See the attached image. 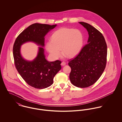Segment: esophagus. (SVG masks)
<instances>
[{"instance_id":"34e87169","label":"esophagus","mask_w":122,"mask_h":122,"mask_svg":"<svg viewBox=\"0 0 122 122\" xmlns=\"http://www.w3.org/2000/svg\"><path fill=\"white\" fill-rule=\"evenodd\" d=\"M66 63L65 62H62L61 63V65L62 66H65L66 65Z\"/></svg>"}]
</instances>
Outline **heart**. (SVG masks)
I'll return each instance as SVG.
<instances>
[{
  "label": "heart",
  "instance_id": "heart-1",
  "mask_svg": "<svg viewBox=\"0 0 122 122\" xmlns=\"http://www.w3.org/2000/svg\"><path fill=\"white\" fill-rule=\"evenodd\" d=\"M84 44V36L78 30L61 28L55 31L51 36V40L46 44V48L54 59L61 55V49L64 56L72 58L81 50Z\"/></svg>",
  "mask_w": 122,
  "mask_h": 122
}]
</instances>
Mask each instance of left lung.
Masks as SVG:
<instances>
[{
	"label": "left lung",
	"mask_w": 122,
	"mask_h": 122,
	"mask_svg": "<svg viewBox=\"0 0 122 122\" xmlns=\"http://www.w3.org/2000/svg\"><path fill=\"white\" fill-rule=\"evenodd\" d=\"M78 22L88 31V44L69 62L71 69L70 79L74 86L86 88L94 84L102 74L107 62V46L98 30L86 22Z\"/></svg>",
	"instance_id": "1"
}]
</instances>
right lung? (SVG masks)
<instances>
[{"instance_id": "right-lung-1", "label": "right lung", "mask_w": 122, "mask_h": 122, "mask_svg": "<svg viewBox=\"0 0 122 122\" xmlns=\"http://www.w3.org/2000/svg\"><path fill=\"white\" fill-rule=\"evenodd\" d=\"M56 26V24L34 23L18 36L14 45L13 55L18 73L29 85L36 89H44L51 86L54 76L61 68V61L46 60L43 48L45 36ZM30 41L41 46L38 47L37 55L32 61L25 59L20 52L21 46Z\"/></svg>"}]
</instances>
